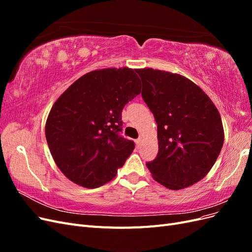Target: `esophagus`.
Returning <instances> with one entry per match:
<instances>
[{
	"mask_svg": "<svg viewBox=\"0 0 252 252\" xmlns=\"http://www.w3.org/2000/svg\"><path fill=\"white\" fill-rule=\"evenodd\" d=\"M135 145H136V147H138V148L141 147V145H142V139L141 138H139L138 140L135 141Z\"/></svg>",
	"mask_w": 252,
	"mask_h": 252,
	"instance_id": "esophagus-1",
	"label": "esophagus"
}]
</instances>
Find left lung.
Returning a JSON list of instances; mask_svg holds the SVG:
<instances>
[{
  "mask_svg": "<svg viewBox=\"0 0 252 252\" xmlns=\"http://www.w3.org/2000/svg\"><path fill=\"white\" fill-rule=\"evenodd\" d=\"M142 96L158 124V152L146 164L158 183L171 190L201 181L215 165L224 143L220 113L192 81L152 68L136 69Z\"/></svg>",
  "mask_w": 252,
  "mask_h": 252,
  "instance_id": "left-lung-1",
  "label": "left lung"
}]
</instances>
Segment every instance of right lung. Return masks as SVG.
I'll list each match as a JSON object with an SVG mask.
<instances>
[{
    "instance_id": "obj_1",
    "label": "right lung",
    "mask_w": 252,
    "mask_h": 252,
    "mask_svg": "<svg viewBox=\"0 0 252 252\" xmlns=\"http://www.w3.org/2000/svg\"><path fill=\"white\" fill-rule=\"evenodd\" d=\"M141 93L131 68L90 71L53 104L45 126L50 154L67 179L96 188L111 181L132 154L134 143L121 136L122 110Z\"/></svg>"
}]
</instances>
